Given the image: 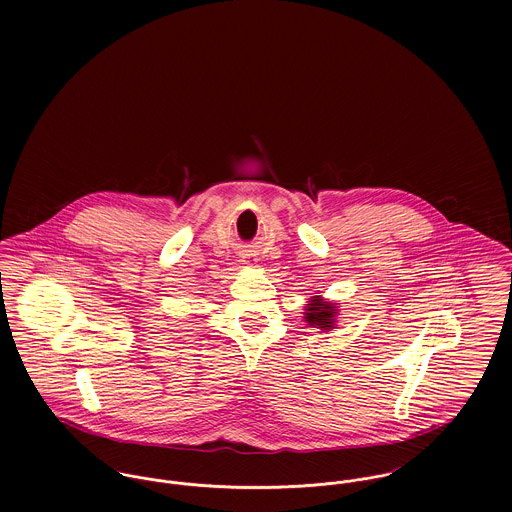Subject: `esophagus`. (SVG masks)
Listing matches in <instances>:
<instances>
[{"label":"esophagus","mask_w":512,"mask_h":512,"mask_svg":"<svg viewBox=\"0 0 512 512\" xmlns=\"http://www.w3.org/2000/svg\"><path fill=\"white\" fill-rule=\"evenodd\" d=\"M242 262H244L246 266H256V262H258V260H256V258H246V260H242Z\"/></svg>","instance_id":"esophagus-1"}]
</instances>
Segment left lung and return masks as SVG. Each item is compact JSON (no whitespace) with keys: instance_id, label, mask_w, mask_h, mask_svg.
Listing matches in <instances>:
<instances>
[{"instance_id":"8db88e82","label":"left lung","mask_w":512,"mask_h":512,"mask_svg":"<svg viewBox=\"0 0 512 512\" xmlns=\"http://www.w3.org/2000/svg\"><path fill=\"white\" fill-rule=\"evenodd\" d=\"M337 305L323 301L319 295H315L305 309V321L309 327H319L323 331H331L335 327V317H337Z\"/></svg>"}]
</instances>
